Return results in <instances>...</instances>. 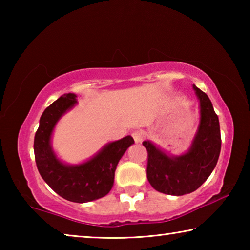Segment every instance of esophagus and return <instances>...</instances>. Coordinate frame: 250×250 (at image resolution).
I'll return each mask as SVG.
<instances>
[{"label":"esophagus","mask_w":250,"mask_h":250,"mask_svg":"<svg viewBox=\"0 0 250 250\" xmlns=\"http://www.w3.org/2000/svg\"><path fill=\"white\" fill-rule=\"evenodd\" d=\"M132 138L134 139V141L139 143L141 142L143 140V133L141 132V131H134V132H132Z\"/></svg>","instance_id":"obj_1"}]
</instances>
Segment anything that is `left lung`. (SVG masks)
Returning a JSON list of instances; mask_svg holds the SVG:
<instances>
[{
	"mask_svg": "<svg viewBox=\"0 0 250 250\" xmlns=\"http://www.w3.org/2000/svg\"><path fill=\"white\" fill-rule=\"evenodd\" d=\"M200 99L201 121L191 149L183 155L170 156L150 141L142 143L147 151L146 177L152 188L167 195L192 193L208 179L221 153L218 117L205 92L193 84Z\"/></svg>",
	"mask_w": 250,
	"mask_h": 250,
	"instance_id": "1",
	"label": "left lung"
}]
</instances>
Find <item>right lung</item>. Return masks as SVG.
Returning a JSON list of instances; mask_svg holds the SVG:
<instances>
[{
    "label": "right lung",
    "instance_id": "obj_1",
    "mask_svg": "<svg viewBox=\"0 0 250 250\" xmlns=\"http://www.w3.org/2000/svg\"><path fill=\"white\" fill-rule=\"evenodd\" d=\"M76 103V95L65 94L45 109L34 138V154L41 176L54 192L67 201L86 203L110 192L118 162L134 140L126 135L109 143L91 160L79 166L62 163L50 146V135L59 118Z\"/></svg>",
    "mask_w": 250,
    "mask_h": 250
}]
</instances>
